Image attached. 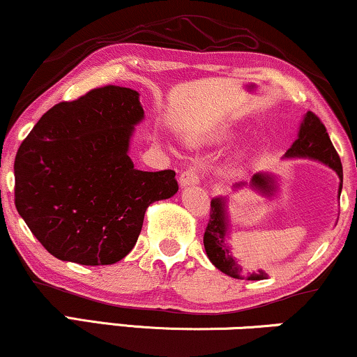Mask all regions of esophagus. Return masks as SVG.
I'll use <instances>...</instances> for the list:
<instances>
[{
	"label": "esophagus",
	"mask_w": 357,
	"mask_h": 357,
	"mask_svg": "<svg viewBox=\"0 0 357 357\" xmlns=\"http://www.w3.org/2000/svg\"><path fill=\"white\" fill-rule=\"evenodd\" d=\"M202 169L197 167V165H193V167H188L187 170H183L182 174H180V185L182 187H190V185H198L202 182Z\"/></svg>",
	"instance_id": "34e87169"
}]
</instances>
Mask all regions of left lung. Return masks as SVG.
Returning <instances> with one entry per match:
<instances>
[{
	"label": "left lung",
	"instance_id": "left-lung-1",
	"mask_svg": "<svg viewBox=\"0 0 357 357\" xmlns=\"http://www.w3.org/2000/svg\"><path fill=\"white\" fill-rule=\"evenodd\" d=\"M284 158H309L320 160L333 169L340 177V193L343 188V165L335 146L326 133L325 125L314 112H307L304 121L301 123L299 136L287 149ZM238 183L237 187H241ZM252 187L260 190L265 195H273L275 192V180L270 175L255 174L252 177ZM229 219L226 214V202L222 198H214L211 202V211H209V221L204 231L203 243L206 255L219 271L237 278V280L258 281L266 280L268 273L263 270H242L236 258L231 255V245H229Z\"/></svg>",
	"mask_w": 357,
	"mask_h": 357
}]
</instances>
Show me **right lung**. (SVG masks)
<instances>
[{"instance_id": "right-lung-1", "label": "right lung", "mask_w": 357, "mask_h": 357, "mask_svg": "<svg viewBox=\"0 0 357 357\" xmlns=\"http://www.w3.org/2000/svg\"><path fill=\"white\" fill-rule=\"evenodd\" d=\"M144 116L128 87H97L37 121L14 160V203L37 241L63 261L97 266L131 252L151 203L174 197V170L143 172L128 155Z\"/></svg>"}]
</instances>
